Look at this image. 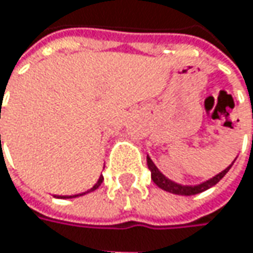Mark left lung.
Wrapping results in <instances>:
<instances>
[{
  "instance_id": "8db88e82",
  "label": "left lung",
  "mask_w": 253,
  "mask_h": 253,
  "mask_svg": "<svg viewBox=\"0 0 253 253\" xmlns=\"http://www.w3.org/2000/svg\"><path fill=\"white\" fill-rule=\"evenodd\" d=\"M146 163H148V169L151 170V177H152L154 183H155L158 187H161V189H163V190H166V192L176 193V195H184V196L196 195V193H201V192H204V190H207V189L212 187L214 184H217L223 177L227 174V171L231 169V166H233V164H231V166L227 167L224 171H221L220 174H217L215 177H212V178H210V180L204 181L202 184H198V186H181V184H177V183H174V181L169 180V178L164 176L163 173H160V170L155 167V164L152 163V160H151L149 157L146 158Z\"/></svg>"
}]
</instances>
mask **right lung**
<instances>
[{"label": "right lung", "instance_id": "add662e5", "mask_svg": "<svg viewBox=\"0 0 253 253\" xmlns=\"http://www.w3.org/2000/svg\"><path fill=\"white\" fill-rule=\"evenodd\" d=\"M102 181H104V177L101 176V177H99V180L96 181V184H95V186H93V187H92L90 190H87V192H92V190H95V189H98V187L101 186V183H102ZM87 192H86V193H87ZM82 195H84V193H80V195H75V196H69V198H76V196H82Z\"/></svg>", "mask_w": 253, "mask_h": 253}]
</instances>
